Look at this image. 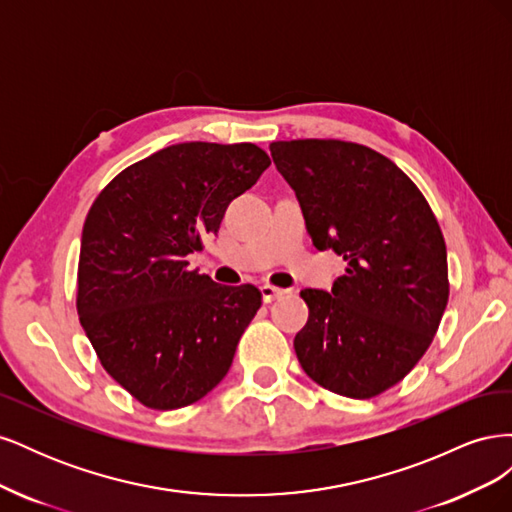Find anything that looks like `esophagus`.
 I'll use <instances>...</instances> for the list:
<instances>
[{
    "mask_svg": "<svg viewBox=\"0 0 512 512\" xmlns=\"http://www.w3.org/2000/svg\"><path fill=\"white\" fill-rule=\"evenodd\" d=\"M260 294H262V301H265V303H271V301H275V299H280L282 294H284V290L265 284V286H260Z\"/></svg>",
    "mask_w": 512,
    "mask_h": 512,
    "instance_id": "1",
    "label": "esophagus"
}]
</instances>
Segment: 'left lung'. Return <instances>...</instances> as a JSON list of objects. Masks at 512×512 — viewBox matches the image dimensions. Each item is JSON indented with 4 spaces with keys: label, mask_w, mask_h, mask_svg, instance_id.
Returning <instances> with one entry per match:
<instances>
[{
    "label": "left lung",
    "mask_w": 512,
    "mask_h": 512,
    "mask_svg": "<svg viewBox=\"0 0 512 512\" xmlns=\"http://www.w3.org/2000/svg\"><path fill=\"white\" fill-rule=\"evenodd\" d=\"M297 194L316 250L346 260L333 290L305 288L294 337L305 374L324 389L369 399L421 361L448 301L446 245L436 215L404 170L344 141L271 143Z\"/></svg>",
    "instance_id": "obj_1"
}]
</instances>
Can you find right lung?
Returning <instances> with one entry per match:
<instances>
[{"label":"right lung","mask_w":512,"mask_h":512,"mask_svg":"<svg viewBox=\"0 0 512 512\" xmlns=\"http://www.w3.org/2000/svg\"><path fill=\"white\" fill-rule=\"evenodd\" d=\"M269 164L252 143L170 145L121 170L91 205L76 309L102 367L143 406H190L228 374L260 292L215 284L188 256Z\"/></svg>","instance_id":"1"}]
</instances>
